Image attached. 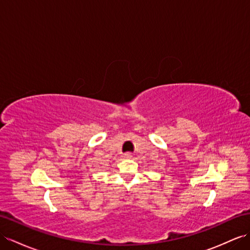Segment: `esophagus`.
Instances as JSON below:
<instances>
[{
  "instance_id": "34e87169",
  "label": "esophagus",
  "mask_w": 250,
  "mask_h": 250,
  "mask_svg": "<svg viewBox=\"0 0 250 250\" xmlns=\"http://www.w3.org/2000/svg\"><path fill=\"white\" fill-rule=\"evenodd\" d=\"M131 157H132L131 152H125V153H124V158H126V159H130Z\"/></svg>"
}]
</instances>
